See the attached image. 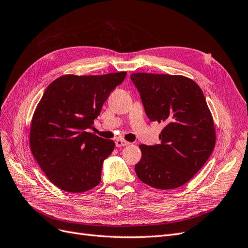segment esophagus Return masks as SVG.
Instances as JSON below:
<instances>
[{
	"instance_id": "obj_1",
	"label": "esophagus",
	"mask_w": 248,
	"mask_h": 248,
	"mask_svg": "<svg viewBox=\"0 0 248 248\" xmlns=\"http://www.w3.org/2000/svg\"><path fill=\"white\" fill-rule=\"evenodd\" d=\"M127 145H129L128 141H125V140H116V146H117L118 148L124 147V146H127Z\"/></svg>"
}]
</instances>
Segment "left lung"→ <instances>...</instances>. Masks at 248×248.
<instances>
[{
	"label": "left lung",
	"instance_id": "1",
	"mask_svg": "<svg viewBox=\"0 0 248 248\" xmlns=\"http://www.w3.org/2000/svg\"><path fill=\"white\" fill-rule=\"evenodd\" d=\"M130 78L150 121L164 124L161 144L140 146L137 176L157 189L177 188L197 174L215 147V127L205 96L183 76L137 72Z\"/></svg>",
	"mask_w": 248,
	"mask_h": 248
}]
</instances>
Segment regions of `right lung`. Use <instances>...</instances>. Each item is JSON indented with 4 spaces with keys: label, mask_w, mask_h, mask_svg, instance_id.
Returning a JSON list of instances; mask_svg holds the SVG:
<instances>
[{
    "label": "right lung",
    "mask_w": 248,
    "mask_h": 248,
    "mask_svg": "<svg viewBox=\"0 0 248 248\" xmlns=\"http://www.w3.org/2000/svg\"><path fill=\"white\" fill-rule=\"evenodd\" d=\"M126 72L103 76L66 74L46 88L30 127V149L49 181L68 192L100 183L103 160L115 142L88 132L103 103Z\"/></svg>",
    "instance_id": "add662e5"
}]
</instances>
